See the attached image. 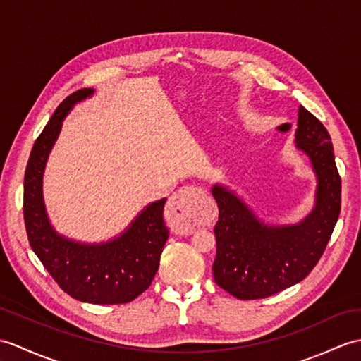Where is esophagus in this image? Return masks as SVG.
Returning a JSON list of instances; mask_svg holds the SVG:
<instances>
[{
  "label": "esophagus",
  "instance_id": "esophagus-1",
  "mask_svg": "<svg viewBox=\"0 0 361 361\" xmlns=\"http://www.w3.org/2000/svg\"><path fill=\"white\" fill-rule=\"evenodd\" d=\"M203 189L198 186H188L175 192L167 204V215L172 229L177 233H192L198 211V198Z\"/></svg>",
  "mask_w": 361,
  "mask_h": 361
}]
</instances>
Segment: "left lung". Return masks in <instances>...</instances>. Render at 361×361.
<instances>
[{"instance_id":"1","label":"left lung","mask_w":361,"mask_h":361,"mask_svg":"<svg viewBox=\"0 0 361 361\" xmlns=\"http://www.w3.org/2000/svg\"><path fill=\"white\" fill-rule=\"evenodd\" d=\"M295 145L317 175L315 206L300 223L266 224L235 192L221 184L212 188L220 212L214 228V280L240 300L271 297L306 279L338 220L341 180L332 141L322 121L303 106L298 107Z\"/></svg>"}]
</instances>
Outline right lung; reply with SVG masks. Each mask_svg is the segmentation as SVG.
<instances>
[{
  "instance_id": "right-lung-1",
  "label": "right lung",
  "mask_w": 361,
  "mask_h": 361,
  "mask_svg": "<svg viewBox=\"0 0 361 361\" xmlns=\"http://www.w3.org/2000/svg\"><path fill=\"white\" fill-rule=\"evenodd\" d=\"M80 89L56 107L32 147L24 173V223L30 247L66 294L94 305H123L135 300L152 283L169 238L163 211L166 198L149 204L120 237L85 245L60 235L49 221L43 201V173L50 149L71 109L92 97Z\"/></svg>"
}]
</instances>
